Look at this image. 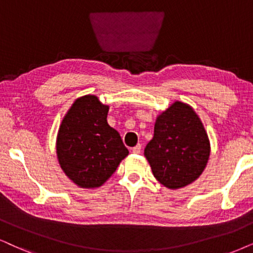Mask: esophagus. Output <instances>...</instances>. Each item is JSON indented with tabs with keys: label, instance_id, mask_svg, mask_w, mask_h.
<instances>
[{
	"label": "esophagus",
	"instance_id": "34e87169",
	"mask_svg": "<svg viewBox=\"0 0 253 253\" xmlns=\"http://www.w3.org/2000/svg\"><path fill=\"white\" fill-rule=\"evenodd\" d=\"M132 152L134 153V154H140V152H141V145H136L132 149Z\"/></svg>",
	"mask_w": 253,
	"mask_h": 253
}]
</instances>
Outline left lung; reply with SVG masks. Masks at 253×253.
<instances>
[{
    "label": "left lung",
    "mask_w": 253,
    "mask_h": 253,
    "mask_svg": "<svg viewBox=\"0 0 253 253\" xmlns=\"http://www.w3.org/2000/svg\"><path fill=\"white\" fill-rule=\"evenodd\" d=\"M210 155V141L194 108L175 101L160 113L145 156L153 175L168 189H180L200 177Z\"/></svg>",
    "instance_id": "left-lung-1"
}]
</instances>
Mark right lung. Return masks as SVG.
I'll list each match as a JSON object with an SVG mask.
<instances>
[{
	"mask_svg": "<svg viewBox=\"0 0 253 253\" xmlns=\"http://www.w3.org/2000/svg\"><path fill=\"white\" fill-rule=\"evenodd\" d=\"M108 108L97 95H83L70 107L57 134L60 168L85 189L103 185L128 155L120 134L107 124Z\"/></svg>",
	"mask_w": 253,
	"mask_h": 253,
	"instance_id": "obj_1",
	"label": "right lung"
}]
</instances>
